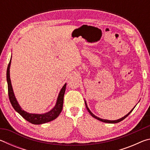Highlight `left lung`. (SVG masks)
Here are the masks:
<instances>
[{"label": "left lung", "mask_w": 150, "mask_h": 150, "mask_svg": "<svg viewBox=\"0 0 150 150\" xmlns=\"http://www.w3.org/2000/svg\"><path fill=\"white\" fill-rule=\"evenodd\" d=\"M85 105H86V108H87V110L88 111V112L90 113V115L93 116V117H94L95 118H96V119H97V120H100V121H102V122H106V123H112V124H115V123H118V122H120V121H122V120H123L124 118H126L127 116H128L129 115H130V114L132 112V110H134V108L132 109V110L130 112H129L128 115H126V116H124V117H122V118H120V119H118V120H105V119H102V118H98V117H97V116H96L95 115H94L91 112V110H89V108H88V106H87V103H86V102H85ZM135 108V107H134Z\"/></svg>", "instance_id": "left-lung-1"}]
</instances>
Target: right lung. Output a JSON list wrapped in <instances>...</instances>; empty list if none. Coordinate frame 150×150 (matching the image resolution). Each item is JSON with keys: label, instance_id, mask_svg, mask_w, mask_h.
<instances>
[{"label": "right lung", "instance_id": "add662e5", "mask_svg": "<svg viewBox=\"0 0 150 150\" xmlns=\"http://www.w3.org/2000/svg\"><path fill=\"white\" fill-rule=\"evenodd\" d=\"M11 59L10 60L8 67H7L6 80L7 83H8V93L9 100L14 110L18 112L24 119H26L27 121H28L29 122L34 124H42L44 123H46L56 118L61 113V112H62L63 108V97H64L66 84L64 85V86H63V88H62V90H61L59 94V96H58L56 105H55V107L53 108L52 110H50L47 113L42 114V115L30 114L28 112H25L24 110H22L21 107H20L18 103L16 98H15V96L14 95L13 90H12L11 85V79H10V66H11Z\"/></svg>", "mask_w": 150, "mask_h": 150}]
</instances>
